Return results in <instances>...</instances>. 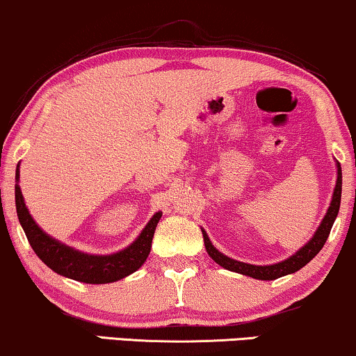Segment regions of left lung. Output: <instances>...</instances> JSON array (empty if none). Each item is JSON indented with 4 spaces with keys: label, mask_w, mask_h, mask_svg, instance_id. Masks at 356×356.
Wrapping results in <instances>:
<instances>
[{
    "label": "left lung",
    "mask_w": 356,
    "mask_h": 356,
    "mask_svg": "<svg viewBox=\"0 0 356 356\" xmlns=\"http://www.w3.org/2000/svg\"><path fill=\"white\" fill-rule=\"evenodd\" d=\"M340 199H341V168L339 164V174H337V186L334 191V197H332V204L328 207L325 218L322 220L321 227H318L316 235H314L312 240H310L304 248H300L294 256H291V258L286 261H281V263L271 264V266H254V264L240 263V261L228 258V256L222 254L213 245H211L209 236H207V233L202 230L207 253L210 254V258L213 259L215 263H218L220 266L225 269H230V271H235L240 274H246V276L254 277V279H263V281H273V279H277L281 276H286V274L299 271V269L304 268L305 264H307L309 261L322 250V246L325 245L327 238L330 235L332 225H334L337 215H339Z\"/></svg>",
    "instance_id": "8db88e82"
}]
</instances>
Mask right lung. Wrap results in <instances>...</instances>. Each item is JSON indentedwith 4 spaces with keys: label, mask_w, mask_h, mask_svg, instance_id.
Returning <instances> with one entry per match:
<instances>
[{
    "label": "right lung",
    "mask_w": 356,
    "mask_h": 356,
    "mask_svg": "<svg viewBox=\"0 0 356 356\" xmlns=\"http://www.w3.org/2000/svg\"><path fill=\"white\" fill-rule=\"evenodd\" d=\"M19 168V165H17ZM19 177V169H16V179ZM16 195V211L19 218L22 230L28 236L29 245L33 246L34 253L46 263L52 271L62 276L75 279V281L87 282V284H106V282L118 281L128 274H131L143 266L147 254L151 251V241L154 236L157 222L161 218V211H157L151 222L146 225L145 230L138 236V240L131 246L110 256H92L80 253L60 245V243L47 236L35 225L33 217L26 209L19 186L15 187Z\"/></svg>",
    "instance_id": "1"
}]
</instances>
